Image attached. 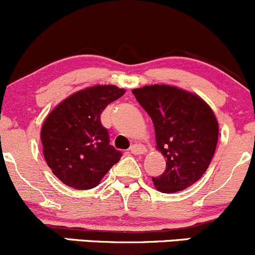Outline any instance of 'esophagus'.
Segmentation results:
<instances>
[{
  "label": "esophagus",
  "instance_id": "34e87169",
  "mask_svg": "<svg viewBox=\"0 0 255 255\" xmlns=\"http://www.w3.org/2000/svg\"><path fill=\"white\" fill-rule=\"evenodd\" d=\"M130 152L132 153V154H136V155L144 154V153H146V148H144L143 146H141V144H133V146H131Z\"/></svg>",
  "mask_w": 255,
  "mask_h": 255
}]
</instances>
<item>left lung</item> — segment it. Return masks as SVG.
<instances>
[{"label": "left lung", "mask_w": 255, "mask_h": 255, "mask_svg": "<svg viewBox=\"0 0 255 255\" xmlns=\"http://www.w3.org/2000/svg\"><path fill=\"white\" fill-rule=\"evenodd\" d=\"M132 94L152 119L157 149L166 168L152 177L155 188L174 193L198 181L209 166L218 144L214 112L199 96L170 85H149Z\"/></svg>", "instance_id": "8db88e82"}]
</instances>
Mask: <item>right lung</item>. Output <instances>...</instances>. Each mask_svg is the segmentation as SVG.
<instances>
[{
  "instance_id": "obj_1",
  "label": "right lung",
  "mask_w": 255,
  "mask_h": 255,
  "mask_svg": "<svg viewBox=\"0 0 255 255\" xmlns=\"http://www.w3.org/2000/svg\"><path fill=\"white\" fill-rule=\"evenodd\" d=\"M125 94L114 85H96L75 92L48 114L41 128L43 157L64 185L90 190L101 182L122 152L109 144L101 114Z\"/></svg>"
}]
</instances>
